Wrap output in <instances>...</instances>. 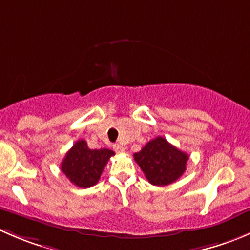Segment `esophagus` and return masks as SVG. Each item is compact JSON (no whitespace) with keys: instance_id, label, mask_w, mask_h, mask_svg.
I'll use <instances>...</instances> for the list:
<instances>
[{"instance_id":"esophagus-1","label":"esophagus","mask_w":250,"mask_h":250,"mask_svg":"<svg viewBox=\"0 0 250 250\" xmlns=\"http://www.w3.org/2000/svg\"><path fill=\"white\" fill-rule=\"evenodd\" d=\"M112 147H113V150H115L117 153L125 152V147H123V146L121 145V144H115V145H113Z\"/></svg>"}]
</instances>
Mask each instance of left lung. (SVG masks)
Returning a JSON list of instances; mask_svg holds the SVG:
<instances>
[{
	"instance_id": "1",
	"label": "left lung",
	"mask_w": 250,
	"mask_h": 250,
	"mask_svg": "<svg viewBox=\"0 0 250 250\" xmlns=\"http://www.w3.org/2000/svg\"><path fill=\"white\" fill-rule=\"evenodd\" d=\"M148 183L156 186H166L178 180L186 169L188 155L183 152L165 138L150 140L139 152L134 153Z\"/></svg>"
}]
</instances>
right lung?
<instances>
[{"mask_svg":"<svg viewBox=\"0 0 250 250\" xmlns=\"http://www.w3.org/2000/svg\"><path fill=\"white\" fill-rule=\"evenodd\" d=\"M113 155L115 152L109 148L92 150L87 141L78 140L66 152L60 168L72 184L87 188L99 181L107 161Z\"/></svg>","mask_w":250,"mask_h":250,"instance_id":"add662e5","label":"right lung"}]
</instances>
